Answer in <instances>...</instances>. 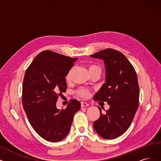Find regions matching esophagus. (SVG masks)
Returning a JSON list of instances; mask_svg holds the SVG:
<instances>
[{
  "label": "esophagus",
  "instance_id": "1",
  "mask_svg": "<svg viewBox=\"0 0 161 161\" xmlns=\"http://www.w3.org/2000/svg\"><path fill=\"white\" fill-rule=\"evenodd\" d=\"M89 106V104H88V103L84 102H81V107H82V108L86 107V106Z\"/></svg>",
  "mask_w": 161,
  "mask_h": 161
}]
</instances>
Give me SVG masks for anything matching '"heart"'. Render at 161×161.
<instances>
[{
    "mask_svg": "<svg viewBox=\"0 0 161 161\" xmlns=\"http://www.w3.org/2000/svg\"><path fill=\"white\" fill-rule=\"evenodd\" d=\"M88 70H89L90 73L94 72V71L101 72V68L98 65H96V64H91V65L88 66ZM72 70H73V69H70L66 75V80L67 81H69L70 80ZM76 94L77 96H80V97L85 98L88 97V96L89 95V91H88L86 88H79V90H77V91H76Z\"/></svg>",
    "mask_w": 161,
    "mask_h": 161,
    "instance_id": "1",
    "label": "heart"
}]
</instances>
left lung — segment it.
I'll return each instance as SVG.
<instances>
[{
    "label": "left lung",
    "mask_w": 161,
    "mask_h": 161,
    "mask_svg": "<svg viewBox=\"0 0 161 161\" xmlns=\"http://www.w3.org/2000/svg\"><path fill=\"white\" fill-rule=\"evenodd\" d=\"M91 57L102 59L105 64L106 82L94 96L95 101L107 102L109 110L94 122L100 136L106 139L117 138L130 126L139 107V87L134 67L119 51L108 48Z\"/></svg>",
    "instance_id": "left-lung-1"
}]
</instances>
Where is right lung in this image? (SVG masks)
Wrapping results in <instances>:
<instances>
[{"label": "right lung", "mask_w": 161, "mask_h": 161, "mask_svg": "<svg viewBox=\"0 0 161 161\" xmlns=\"http://www.w3.org/2000/svg\"><path fill=\"white\" fill-rule=\"evenodd\" d=\"M77 58L49 50L38 54L25 70L22 105L31 127L43 139L58 142L68 134L75 114L80 108L75 99L65 110L56 107L59 96L65 92V76Z\"/></svg>", "instance_id": "obj_1"}]
</instances>
